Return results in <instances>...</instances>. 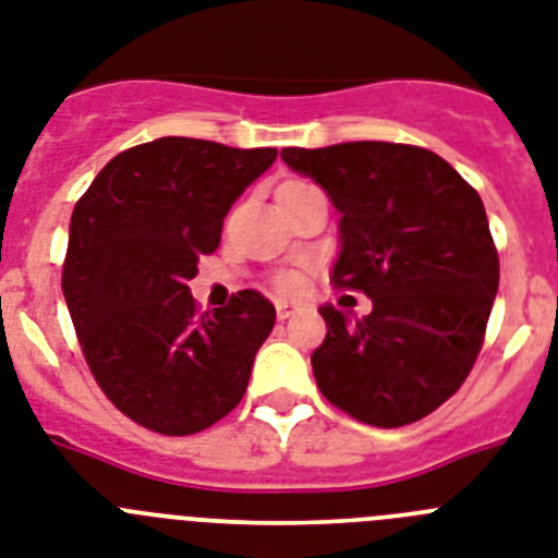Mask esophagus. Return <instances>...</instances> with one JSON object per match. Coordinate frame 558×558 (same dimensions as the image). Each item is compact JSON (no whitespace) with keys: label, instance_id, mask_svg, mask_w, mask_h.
<instances>
[{"label":"esophagus","instance_id":"1","mask_svg":"<svg viewBox=\"0 0 558 558\" xmlns=\"http://www.w3.org/2000/svg\"><path fill=\"white\" fill-rule=\"evenodd\" d=\"M299 311H302V304H296V302H276V316L279 318H290L293 313H299Z\"/></svg>","mask_w":558,"mask_h":558}]
</instances>
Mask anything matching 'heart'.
<instances>
[{
	"label": "heart",
	"mask_w": 558,
	"mask_h": 558,
	"mask_svg": "<svg viewBox=\"0 0 558 558\" xmlns=\"http://www.w3.org/2000/svg\"><path fill=\"white\" fill-rule=\"evenodd\" d=\"M288 183H302V180H288ZM284 183V185H288ZM279 288L284 290V293H296L299 288H302V276L299 274H282L279 276Z\"/></svg>",
	"instance_id": "obj_1"
}]
</instances>
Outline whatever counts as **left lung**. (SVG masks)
<instances>
[{
  "label": "left lung",
  "mask_w": 558,
  "mask_h": 558,
  "mask_svg": "<svg viewBox=\"0 0 558 558\" xmlns=\"http://www.w3.org/2000/svg\"><path fill=\"white\" fill-rule=\"evenodd\" d=\"M282 160L341 214L330 279L373 299L364 318L318 307V389L369 426L421 421L460 389L492 316L499 259L483 199L440 155L407 143L282 149Z\"/></svg>",
  "instance_id": "obj_1"
}]
</instances>
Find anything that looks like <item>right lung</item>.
<instances>
[{"label":"right lung","instance_id":"obj_1","mask_svg":"<svg viewBox=\"0 0 558 558\" xmlns=\"http://www.w3.org/2000/svg\"><path fill=\"white\" fill-rule=\"evenodd\" d=\"M276 149L157 137L121 151L75 203L64 288L81 350L109 401L157 435H194L247 389L274 304L233 293L197 316L189 279Z\"/></svg>","mask_w":558,"mask_h":558}]
</instances>
